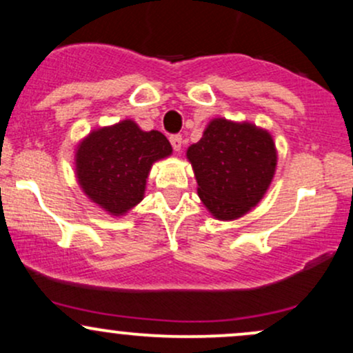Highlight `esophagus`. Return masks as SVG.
I'll return each instance as SVG.
<instances>
[{"label":"esophagus","mask_w":353,"mask_h":353,"mask_svg":"<svg viewBox=\"0 0 353 353\" xmlns=\"http://www.w3.org/2000/svg\"><path fill=\"white\" fill-rule=\"evenodd\" d=\"M169 141H171L174 151L179 152L182 149V144H184V141H182V136L181 134H172L171 137H169Z\"/></svg>","instance_id":"obj_1"}]
</instances>
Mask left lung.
<instances>
[{
	"label": "left lung",
	"instance_id": "obj_1",
	"mask_svg": "<svg viewBox=\"0 0 353 353\" xmlns=\"http://www.w3.org/2000/svg\"><path fill=\"white\" fill-rule=\"evenodd\" d=\"M188 159L205 208L214 217L230 221L262 199L274 177L277 152L264 129L214 119L199 143L188 149Z\"/></svg>",
	"mask_w": 353,
	"mask_h": 353
}]
</instances>
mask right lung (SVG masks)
I'll return each instance as SVG.
<instances>
[{"label":"right lung","instance_id":"obj_1","mask_svg":"<svg viewBox=\"0 0 353 353\" xmlns=\"http://www.w3.org/2000/svg\"><path fill=\"white\" fill-rule=\"evenodd\" d=\"M172 152L159 131H141L125 119L92 131L76 152V172L84 192L112 216H123L143 201L152 163Z\"/></svg>","mask_w":353,"mask_h":353}]
</instances>
